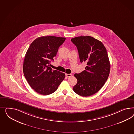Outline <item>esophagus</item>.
<instances>
[{
    "label": "esophagus",
    "instance_id": "1",
    "mask_svg": "<svg viewBox=\"0 0 134 134\" xmlns=\"http://www.w3.org/2000/svg\"><path fill=\"white\" fill-rule=\"evenodd\" d=\"M65 76L67 77H70L72 76V74H66Z\"/></svg>",
    "mask_w": 134,
    "mask_h": 134
}]
</instances>
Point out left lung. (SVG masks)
<instances>
[{
    "instance_id": "8db88e82",
    "label": "left lung",
    "mask_w": 134,
    "mask_h": 134,
    "mask_svg": "<svg viewBox=\"0 0 134 134\" xmlns=\"http://www.w3.org/2000/svg\"><path fill=\"white\" fill-rule=\"evenodd\" d=\"M71 41L77 47L81 62L87 63L85 70L74 75L77 81L73 90L83 97L92 95L103 86L109 76L110 66L107 49L101 41L92 37H77Z\"/></svg>"
}]
</instances>
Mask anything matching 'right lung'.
Listing matches in <instances>:
<instances>
[{
    "label": "right lung",
    "instance_id": "add662e5",
    "mask_svg": "<svg viewBox=\"0 0 134 134\" xmlns=\"http://www.w3.org/2000/svg\"><path fill=\"white\" fill-rule=\"evenodd\" d=\"M66 38L42 36L33 41L24 57L23 72L29 85L38 93L47 95L55 92L64 79V73L49 67Z\"/></svg>",
    "mask_w": 134,
    "mask_h": 134
}]
</instances>
